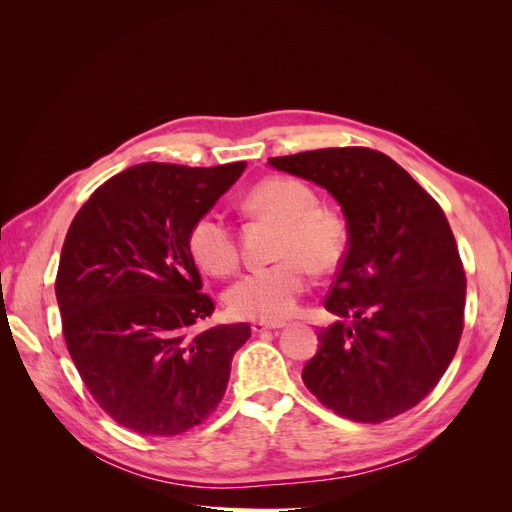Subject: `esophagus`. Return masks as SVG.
I'll return each instance as SVG.
<instances>
[{
	"label": "esophagus",
	"mask_w": 512,
	"mask_h": 512,
	"mask_svg": "<svg viewBox=\"0 0 512 512\" xmlns=\"http://www.w3.org/2000/svg\"><path fill=\"white\" fill-rule=\"evenodd\" d=\"M286 322H252V331L254 333H265V331H275V329H284Z\"/></svg>",
	"instance_id": "esophagus-1"
}]
</instances>
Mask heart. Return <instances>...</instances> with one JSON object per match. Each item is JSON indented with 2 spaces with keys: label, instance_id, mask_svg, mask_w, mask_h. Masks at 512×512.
I'll list each match as a JSON object with an SVG mask.
<instances>
[{
  "label": "heart",
  "instance_id": "1",
  "mask_svg": "<svg viewBox=\"0 0 512 512\" xmlns=\"http://www.w3.org/2000/svg\"><path fill=\"white\" fill-rule=\"evenodd\" d=\"M245 209L258 218L280 222L271 267L254 269L226 290L230 314L275 322L288 318L309 286V271H333L348 247V222L333 207L318 205L316 192L292 177H271L247 192ZM190 254L200 269L228 275L239 265L235 232L218 211H207L192 224Z\"/></svg>",
  "mask_w": 512,
  "mask_h": 512
}]
</instances>
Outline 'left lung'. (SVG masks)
I'll return each mask as SVG.
<instances>
[{
	"label": "left lung",
	"mask_w": 512,
	"mask_h": 512,
	"mask_svg": "<svg viewBox=\"0 0 512 512\" xmlns=\"http://www.w3.org/2000/svg\"><path fill=\"white\" fill-rule=\"evenodd\" d=\"M269 164L327 188L348 222L324 299L344 320L320 329L305 386L356 423L408 412L436 389L463 331L466 271L442 207L376 149L327 147Z\"/></svg>",
	"instance_id": "1"
}]
</instances>
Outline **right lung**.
Segmentation results:
<instances>
[{"mask_svg": "<svg viewBox=\"0 0 512 512\" xmlns=\"http://www.w3.org/2000/svg\"><path fill=\"white\" fill-rule=\"evenodd\" d=\"M245 170L136 164L74 215L55 294L61 331L98 406L141 436H181L222 401L245 322L200 329L213 301L188 247L192 224Z\"/></svg>", "mask_w": 512, "mask_h": 512, "instance_id": "1", "label": "right lung"}]
</instances>
